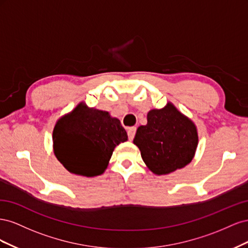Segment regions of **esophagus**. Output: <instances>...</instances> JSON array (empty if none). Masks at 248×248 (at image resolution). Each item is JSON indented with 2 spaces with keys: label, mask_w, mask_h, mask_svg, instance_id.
<instances>
[{
  "label": "esophagus",
  "mask_w": 248,
  "mask_h": 248,
  "mask_svg": "<svg viewBox=\"0 0 248 248\" xmlns=\"http://www.w3.org/2000/svg\"><path fill=\"white\" fill-rule=\"evenodd\" d=\"M136 131H137V128L136 127H130V128L128 129V131H127V133H128V139L129 140H132L134 136H136Z\"/></svg>",
  "instance_id": "esophagus-1"
}]
</instances>
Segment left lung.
<instances>
[{
    "instance_id": "8db88e82",
    "label": "left lung",
    "mask_w": 248,
    "mask_h": 248,
    "mask_svg": "<svg viewBox=\"0 0 248 248\" xmlns=\"http://www.w3.org/2000/svg\"><path fill=\"white\" fill-rule=\"evenodd\" d=\"M147 125L140 126L133 144L155 175H167L188 164L199 142L198 130L189 118L169 102L161 109H151Z\"/></svg>"
}]
</instances>
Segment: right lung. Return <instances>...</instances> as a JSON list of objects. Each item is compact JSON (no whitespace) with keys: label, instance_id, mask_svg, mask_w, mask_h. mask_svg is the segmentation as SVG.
<instances>
[{"label":"right lung","instance_id":"obj_1","mask_svg":"<svg viewBox=\"0 0 248 248\" xmlns=\"http://www.w3.org/2000/svg\"><path fill=\"white\" fill-rule=\"evenodd\" d=\"M127 139L119 119L84 102L60 118L52 131L58 160L72 174L85 177L103 174L116 146Z\"/></svg>","mask_w":248,"mask_h":248}]
</instances>
